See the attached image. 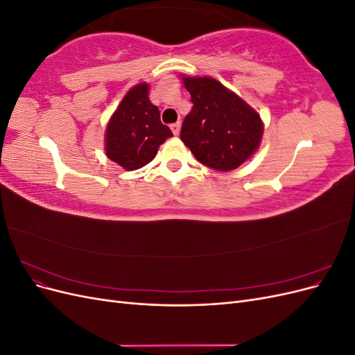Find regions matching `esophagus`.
I'll return each instance as SVG.
<instances>
[{
	"label": "esophagus",
	"instance_id": "esophagus-1",
	"mask_svg": "<svg viewBox=\"0 0 355 355\" xmlns=\"http://www.w3.org/2000/svg\"><path fill=\"white\" fill-rule=\"evenodd\" d=\"M170 128H171V132H173V135H175V136H178V135L180 133V123L171 124V125H170Z\"/></svg>",
	"mask_w": 355,
	"mask_h": 355
}]
</instances>
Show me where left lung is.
Listing matches in <instances>:
<instances>
[{
	"label": "left lung",
	"mask_w": 355,
	"mask_h": 355,
	"mask_svg": "<svg viewBox=\"0 0 355 355\" xmlns=\"http://www.w3.org/2000/svg\"><path fill=\"white\" fill-rule=\"evenodd\" d=\"M184 84L192 110L182 124V142L204 166L219 171L237 168L259 148V114L213 78L187 77Z\"/></svg>",
	"instance_id": "obj_1"
}]
</instances>
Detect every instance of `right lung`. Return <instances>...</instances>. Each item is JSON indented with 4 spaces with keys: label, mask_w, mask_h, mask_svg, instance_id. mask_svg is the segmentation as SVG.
<instances>
[{
    "label": "right lung",
    "mask_w": 355,
    "mask_h": 355,
    "mask_svg": "<svg viewBox=\"0 0 355 355\" xmlns=\"http://www.w3.org/2000/svg\"><path fill=\"white\" fill-rule=\"evenodd\" d=\"M149 85L137 84L121 101L106 127L105 151L125 170L151 163L158 146L173 136L159 120V111L148 98Z\"/></svg>",
    "instance_id": "1"
}]
</instances>
